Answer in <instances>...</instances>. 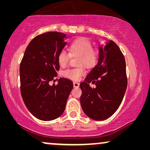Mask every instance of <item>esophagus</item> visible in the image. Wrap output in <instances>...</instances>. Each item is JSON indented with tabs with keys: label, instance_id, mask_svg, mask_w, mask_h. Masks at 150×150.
I'll use <instances>...</instances> for the list:
<instances>
[{
	"label": "esophagus",
	"instance_id": "34e87169",
	"mask_svg": "<svg viewBox=\"0 0 150 150\" xmlns=\"http://www.w3.org/2000/svg\"><path fill=\"white\" fill-rule=\"evenodd\" d=\"M73 85H74V87L75 88H78L79 87L80 84L79 83H77V82H74L73 83Z\"/></svg>",
	"mask_w": 150,
	"mask_h": 150
}]
</instances>
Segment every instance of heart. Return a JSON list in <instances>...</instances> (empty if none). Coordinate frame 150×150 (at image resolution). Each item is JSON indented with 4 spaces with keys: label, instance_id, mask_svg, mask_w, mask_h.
<instances>
[{
    "label": "heart",
    "instance_id": "1",
    "mask_svg": "<svg viewBox=\"0 0 150 150\" xmlns=\"http://www.w3.org/2000/svg\"><path fill=\"white\" fill-rule=\"evenodd\" d=\"M68 50L71 55L80 56L79 65H85L87 67H91L96 60V52L92 48L91 42L85 38H79L74 40L68 46ZM69 56L64 50L61 51L57 57V61L61 67H65L69 62ZM85 74L84 67L69 68L63 71V76L74 81L79 80Z\"/></svg>",
    "mask_w": 150,
    "mask_h": 150
}]
</instances>
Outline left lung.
Wrapping results in <instances>:
<instances>
[{
    "instance_id": "8db88e82",
    "label": "left lung",
    "mask_w": 150,
    "mask_h": 150,
    "mask_svg": "<svg viewBox=\"0 0 150 150\" xmlns=\"http://www.w3.org/2000/svg\"><path fill=\"white\" fill-rule=\"evenodd\" d=\"M91 82L96 85L91 88ZM128 81L126 61L120 48L111 40L99 46L97 65L80 84L81 104L92 120L102 121L110 117L120 107Z\"/></svg>"
}]
</instances>
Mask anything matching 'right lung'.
<instances>
[{
	"instance_id": "1",
	"label": "right lung",
	"mask_w": 150,
	"mask_h": 150,
	"mask_svg": "<svg viewBox=\"0 0 150 150\" xmlns=\"http://www.w3.org/2000/svg\"><path fill=\"white\" fill-rule=\"evenodd\" d=\"M65 39V34L59 32L39 35L28 45L20 63L22 99L30 113L40 120L61 116L73 88L72 82L63 78L57 85H49L60 67L57 57L67 44Z\"/></svg>"
}]
</instances>
